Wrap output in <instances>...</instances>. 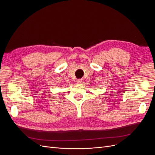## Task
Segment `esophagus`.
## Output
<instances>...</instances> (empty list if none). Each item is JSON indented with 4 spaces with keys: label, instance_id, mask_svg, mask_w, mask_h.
<instances>
[{
    "label": "esophagus",
    "instance_id": "1",
    "mask_svg": "<svg viewBox=\"0 0 155 155\" xmlns=\"http://www.w3.org/2000/svg\"><path fill=\"white\" fill-rule=\"evenodd\" d=\"M82 79H77L76 80V83H78V84H81V83H82Z\"/></svg>",
    "mask_w": 155,
    "mask_h": 155
}]
</instances>
